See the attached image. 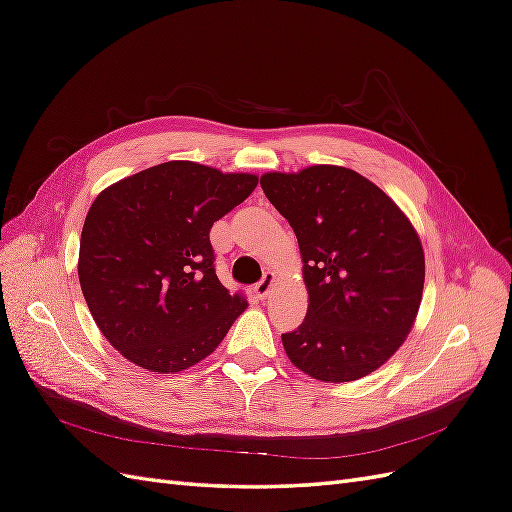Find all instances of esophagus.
I'll list each match as a JSON object with an SVG mask.
<instances>
[{"mask_svg":"<svg viewBox=\"0 0 512 512\" xmlns=\"http://www.w3.org/2000/svg\"><path fill=\"white\" fill-rule=\"evenodd\" d=\"M275 280H277L275 273H273V271H267V273H265V277H262V282L254 286V294H256V299H258V301H265V299L269 297V294H271V288L275 286Z\"/></svg>","mask_w":512,"mask_h":512,"instance_id":"1","label":"esophagus"}]
</instances>
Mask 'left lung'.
<instances>
[{
    "instance_id": "8db88e82",
    "label": "left lung",
    "mask_w": 512,
    "mask_h": 512,
    "mask_svg": "<svg viewBox=\"0 0 512 512\" xmlns=\"http://www.w3.org/2000/svg\"><path fill=\"white\" fill-rule=\"evenodd\" d=\"M299 241L307 316L282 335L290 363L352 382L406 342L423 299L425 252L408 215L374 181L335 164L260 177Z\"/></svg>"
}]
</instances>
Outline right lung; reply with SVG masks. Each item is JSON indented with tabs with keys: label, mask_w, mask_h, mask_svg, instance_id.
<instances>
[{
	"label": "right lung",
	"mask_w": 512,
	"mask_h": 512,
	"mask_svg": "<svg viewBox=\"0 0 512 512\" xmlns=\"http://www.w3.org/2000/svg\"><path fill=\"white\" fill-rule=\"evenodd\" d=\"M258 185L170 160L104 188L81 232L79 282L98 329L147 371L177 374L220 346L245 309L213 269L209 230Z\"/></svg>",
	"instance_id": "1"
}]
</instances>
